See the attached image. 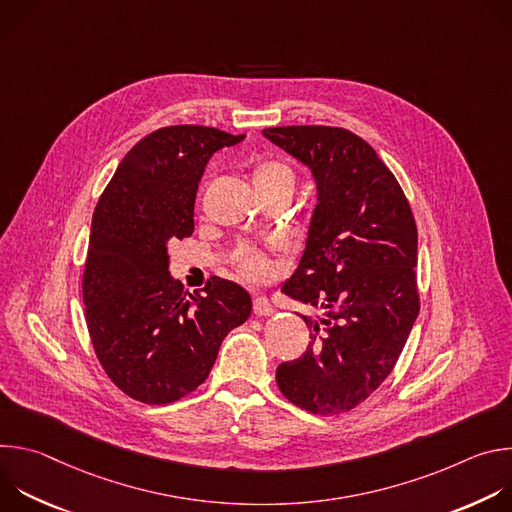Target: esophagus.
<instances>
[{
	"label": "esophagus",
	"instance_id": "1",
	"mask_svg": "<svg viewBox=\"0 0 512 512\" xmlns=\"http://www.w3.org/2000/svg\"><path fill=\"white\" fill-rule=\"evenodd\" d=\"M253 314L255 316H269V314H273V308H271L269 300L263 298V296H257L253 300Z\"/></svg>",
	"mask_w": 512,
	"mask_h": 512
}]
</instances>
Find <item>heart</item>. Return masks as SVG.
<instances>
[{
  "label": "heart",
  "mask_w": 512,
  "mask_h": 512,
  "mask_svg": "<svg viewBox=\"0 0 512 512\" xmlns=\"http://www.w3.org/2000/svg\"><path fill=\"white\" fill-rule=\"evenodd\" d=\"M253 184L259 194L263 192H294L296 174L281 160H261L253 168ZM235 271L247 281H265L271 275V261L255 249H239L235 259Z\"/></svg>",
  "instance_id": "1"
}]
</instances>
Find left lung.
I'll list each match as a JSON object with an SVG mask.
<instances>
[{"instance_id":"8db88e82","label":"left lung","mask_w":512,"mask_h":512,"mask_svg":"<svg viewBox=\"0 0 512 512\" xmlns=\"http://www.w3.org/2000/svg\"><path fill=\"white\" fill-rule=\"evenodd\" d=\"M263 135L318 186L306 251L281 291L324 316H302L312 342L279 364L277 387L310 413L340 415L389 377L419 314L415 218L393 172L352 131L287 125Z\"/></svg>"}]
</instances>
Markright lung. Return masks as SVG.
Returning a JSON list of instances; mask_svg holds the SVG:
<instances>
[{"label":"right lung","instance_id":"1","mask_svg":"<svg viewBox=\"0 0 512 512\" xmlns=\"http://www.w3.org/2000/svg\"><path fill=\"white\" fill-rule=\"evenodd\" d=\"M245 135L170 125L137 141L101 194L83 275L89 336L107 377L131 399L166 405L202 385L225 336L251 314L247 291L210 277L190 296L168 243L194 231L204 166Z\"/></svg>","mask_w":512,"mask_h":512}]
</instances>
